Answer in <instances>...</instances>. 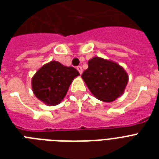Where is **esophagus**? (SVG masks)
Instances as JSON below:
<instances>
[{
  "label": "esophagus",
  "mask_w": 159,
  "mask_h": 159,
  "mask_svg": "<svg viewBox=\"0 0 159 159\" xmlns=\"http://www.w3.org/2000/svg\"><path fill=\"white\" fill-rule=\"evenodd\" d=\"M77 71L79 72L80 74H82V67H81V66H78V67H77Z\"/></svg>",
  "instance_id": "34e87169"
}]
</instances>
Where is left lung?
Returning a JSON list of instances; mask_svg holds the SVG:
<instances>
[{
	"label": "left lung",
	"mask_w": 159,
	"mask_h": 159,
	"mask_svg": "<svg viewBox=\"0 0 159 159\" xmlns=\"http://www.w3.org/2000/svg\"><path fill=\"white\" fill-rule=\"evenodd\" d=\"M86 85L97 99L112 102L124 94L129 81L128 73L117 62L94 57L82 75Z\"/></svg>",
	"instance_id": "left-lung-1"
}]
</instances>
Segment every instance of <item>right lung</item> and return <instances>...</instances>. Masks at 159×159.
I'll list each match as a JSON object with an SVG mask.
<instances>
[{
  "label": "right lung",
  "instance_id": "right-lung-1",
  "mask_svg": "<svg viewBox=\"0 0 159 159\" xmlns=\"http://www.w3.org/2000/svg\"><path fill=\"white\" fill-rule=\"evenodd\" d=\"M72 67H66L57 61H51L39 68L31 80L32 91L47 106L61 103L72 81L79 76Z\"/></svg>",
  "mask_w": 159,
  "mask_h": 159
}]
</instances>
